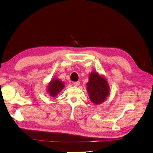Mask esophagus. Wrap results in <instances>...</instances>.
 I'll use <instances>...</instances> for the list:
<instances>
[{
  "label": "esophagus",
  "mask_w": 153,
  "mask_h": 153,
  "mask_svg": "<svg viewBox=\"0 0 153 153\" xmlns=\"http://www.w3.org/2000/svg\"><path fill=\"white\" fill-rule=\"evenodd\" d=\"M79 84H80V82H79V81H75V82H74V85H75V86H79Z\"/></svg>",
  "instance_id": "34e87169"
}]
</instances>
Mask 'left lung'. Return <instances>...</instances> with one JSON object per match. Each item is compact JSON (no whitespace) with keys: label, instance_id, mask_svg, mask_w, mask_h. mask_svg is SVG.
<instances>
[{"label":"left lung","instance_id":"1","mask_svg":"<svg viewBox=\"0 0 153 153\" xmlns=\"http://www.w3.org/2000/svg\"><path fill=\"white\" fill-rule=\"evenodd\" d=\"M87 91L91 101L96 104L104 102L109 94L107 81L97 72H92L87 83Z\"/></svg>","mask_w":153,"mask_h":153}]
</instances>
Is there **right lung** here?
Returning a JSON list of instances; mask_svg holds the SVG:
<instances>
[{
	"label": "right lung",
	"mask_w": 153,
	"mask_h": 153,
	"mask_svg": "<svg viewBox=\"0 0 153 153\" xmlns=\"http://www.w3.org/2000/svg\"><path fill=\"white\" fill-rule=\"evenodd\" d=\"M65 85L57 79H55L51 81L48 87V93L51 97H55L60 91H62Z\"/></svg>",
	"instance_id": "add662e5"
}]
</instances>
